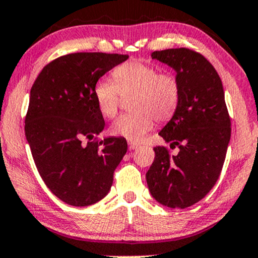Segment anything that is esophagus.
<instances>
[{"label":"esophagus","instance_id":"1","mask_svg":"<svg viewBox=\"0 0 258 258\" xmlns=\"http://www.w3.org/2000/svg\"><path fill=\"white\" fill-rule=\"evenodd\" d=\"M128 146H129V150H135V149L139 148V144H135V143H132V141H129L128 143Z\"/></svg>","mask_w":258,"mask_h":258}]
</instances>
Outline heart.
<instances>
[{"label":"heart","mask_w":258,"mask_h":258,"mask_svg":"<svg viewBox=\"0 0 258 258\" xmlns=\"http://www.w3.org/2000/svg\"><path fill=\"white\" fill-rule=\"evenodd\" d=\"M113 80L99 79L93 87L97 107L103 117L113 118L118 112L121 96L130 99V114L117 118L110 126L115 137L140 141L154 126V119L170 120L181 102V82L172 73H160L151 63L129 61L113 71Z\"/></svg>","instance_id":"b5f03b06"}]
</instances>
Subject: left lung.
<instances>
[{
  "instance_id": "8db88e82",
  "label": "left lung",
  "mask_w": 258,
  "mask_h": 258,
  "mask_svg": "<svg viewBox=\"0 0 258 258\" xmlns=\"http://www.w3.org/2000/svg\"><path fill=\"white\" fill-rule=\"evenodd\" d=\"M151 57L176 71L181 102L159 133L171 148L156 146L146 172L151 196L162 206L184 208L203 199L217 183L225 161L231 123L217 70L199 52L187 48L154 51Z\"/></svg>"
}]
</instances>
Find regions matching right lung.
I'll list each match as a JSON object with an SVG mask.
<instances>
[{"label": "right lung", "mask_w": 258, "mask_h": 258, "mask_svg": "<svg viewBox=\"0 0 258 258\" xmlns=\"http://www.w3.org/2000/svg\"><path fill=\"white\" fill-rule=\"evenodd\" d=\"M128 55L74 52L49 62L30 90L26 138L46 187L66 204L104 198L128 150L123 138L96 141L104 129L93 87Z\"/></svg>", "instance_id": "right-lung-1"}]
</instances>
